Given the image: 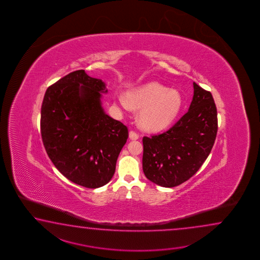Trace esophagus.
Wrapping results in <instances>:
<instances>
[{"instance_id": "esophagus-1", "label": "esophagus", "mask_w": 260, "mask_h": 260, "mask_svg": "<svg viewBox=\"0 0 260 260\" xmlns=\"http://www.w3.org/2000/svg\"><path fill=\"white\" fill-rule=\"evenodd\" d=\"M129 138H130V139H133V140H136V139H138L139 138V134L132 130V131L129 132Z\"/></svg>"}]
</instances>
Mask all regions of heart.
Here are the masks:
<instances>
[{"label": "heart", "mask_w": 260, "mask_h": 260, "mask_svg": "<svg viewBox=\"0 0 260 260\" xmlns=\"http://www.w3.org/2000/svg\"><path fill=\"white\" fill-rule=\"evenodd\" d=\"M128 100L135 108L143 109L141 123L149 130H160L171 124L177 118L182 107L180 93L162 86L159 83H150L128 94ZM123 106L128 103L121 100Z\"/></svg>", "instance_id": "b5f03b06"}]
</instances>
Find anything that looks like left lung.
Masks as SVG:
<instances>
[{"mask_svg": "<svg viewBox=\"0 0 260 260\" xmlns=\"http://www.w3.org/2000/svg\"><path fill=\"white\" fill-rule=\"evenodd\" d=\"M193 87L188 112L166 132L142 139L144 174L161 187H176L196 174L216 140L217 111L213 95L196 83Z\"/></svg>", "mask_w": 260, "mask_h": 260, "instance_id": "left-lung-1", "label": "left lung"}]
</instances>
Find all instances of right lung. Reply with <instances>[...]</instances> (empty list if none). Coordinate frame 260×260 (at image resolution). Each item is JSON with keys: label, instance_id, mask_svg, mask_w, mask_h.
Masks as SVG:
<instances>
[{"label": "right lung", "instance_id": "1", "mask_svg": "<svg viewBox=\"0 0 260 260\" xmlns=\"http://www.w3.org/2000/svg\"><path fill=\"white\" fill-rule=\"evenodd\" d=\"M106 92L102 80L79 70L50 85L42 104L46 153L64 177L85 188H100L111 180L128 138L127 126L101 107V93Z\"/></svg>", "mask_w": 260, "mask_h": 260}]
</instances>
